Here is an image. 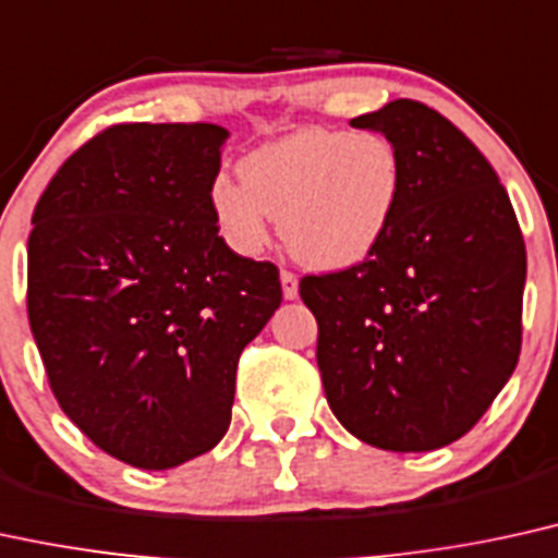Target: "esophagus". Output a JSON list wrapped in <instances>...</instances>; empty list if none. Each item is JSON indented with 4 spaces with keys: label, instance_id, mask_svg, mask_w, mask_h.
Masks as SVG:
<instances>
[{
    "label": "esophagus",
    "instance_id": "34e87169",
    "mask_svg": "<svg viewBox=\"0 0 558 558\" xmlns=\"http://www.w3.org/2000/svg\"><path fill=\"white\" fill-rule=\"evenodd\" d=\"M280 286H283V299L293 301L299 296V278L291 270L280 272Z\"/></svg>",
    "mask_w": 558,
    "mask_h": 558
}]
</instances>
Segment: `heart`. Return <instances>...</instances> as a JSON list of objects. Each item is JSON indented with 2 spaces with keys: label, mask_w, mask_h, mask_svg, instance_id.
I'll return each instance as SVG.
<instances>
[{
  "label": "heart",
  "mask_w": 558,
  "mask_h": 558,
  "mask_svg": "<svg viewBox=\"0 0 558 558\" xmlns=\"http://www.w3.org/2000/svg\"><path fill=\"white\" fill-rule=\"evenodd\" d=\"M241 184L218 177L210 210L233 252L257 257L270 218L296 259L343 270L366 257L398 213L402 158L385 134L308 126L239 163Z\"/></svg>",
  "instance_id": "b5f03b06"
}]
</instances>
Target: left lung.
<instances>
[{"instance_id": "left-lung-1", "label": "left lung", "mask_w": 558, "mask_h": 558, "mask_svg": "<svg viewBox=\"0 0 558 558\" xmlns=\"http://www.w3.org/2000/svg\"><path fill=\"white\" fill-rule=\"evenodd\" d=\"M398 147L392 223L348 270L306 275L335 418L366 445L428 452L478 424L522 343L525 241L483 153L411 98L351 119Z\"/></svg>"}]
</instances>
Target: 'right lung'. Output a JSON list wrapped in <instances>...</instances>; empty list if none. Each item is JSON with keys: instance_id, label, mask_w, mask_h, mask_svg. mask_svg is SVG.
Masks as SVG:
<instances>
[{"instance_id": "1", "label": "right lung", "mask_w": 558, "mask_h": 558, "mask_svg": "<svg viewBox=\"0 0 558 558\" xmlns=\"http://www.w3.org/2000/svg\"><path fill=\"white\" fill-rule=\"evenodd\" d=\"M228 130L117 124L33 210L28 319L53 398L111 458L169 471L231 424L239 355L280 306L278 267L210 210Z\"/></svg>"}]
</instances>
